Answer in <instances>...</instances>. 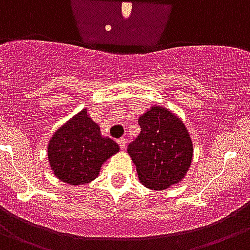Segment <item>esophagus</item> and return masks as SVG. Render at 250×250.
I'll use <instances>...</instances> for the list:
<instances>
[{
  "instance_id": "34e87169",
  "label": "esophagus",
  "mask_w": 250,
  "mask_h": 250,
  "mask_svg": "<svg viewBox=\"0 0 250 250\" xmlns=\"http://www.w3.org/2000/svg\"><path fill=\"white\" fill-rule=\"evenodd\" d=\"M118 145L120 146V148H125L126 147V140L125 139H119L118 140Z\"/></svg>"
}]
</instances>
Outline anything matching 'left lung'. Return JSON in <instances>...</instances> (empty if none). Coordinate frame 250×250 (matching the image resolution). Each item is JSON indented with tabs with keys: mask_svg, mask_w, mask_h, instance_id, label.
I'll return each mask as SVG.
<instances>
[{
	"mask_svg": "<svg viewBox=\"0 0 250 250\" xmlns=\"http://www.w3.org/2000/svg\"><path fill=\"white\" fill-rule=\"evenodd\" d=\"M141 132L127 152L140 182L148 189L163 190L177 184L191 165L192 144L178 116L162 106H152L140 116Z\"/></svg>",
	"mask_w": 250,
	"mask_h": 250,
	"instance_id": "8db88e82",
	"label": "left lung"
}]
</instances>
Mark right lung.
<instances>
[{
  "label": "right lung",
  "instance_id": "1",
  "mask_svg": "<svg viewBox=\"0 0 250 250\" xmlns=\"http://www.w3.org/2000/svg\"><path fill=\"white\" fill-rule=\"evenodd\" d=\"M119 151V145L101 135V127L83 109L50 140L51 170L62 182L81 185L96 179L102 165Z\"/></svg>",
  "mask_w": 250,
  "mask_h": 250
}]
</instances>
